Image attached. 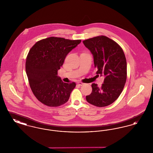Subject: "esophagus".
I'll return each mask as SVG.
<instances>
[{"label": "esophagus", "instance_id": "34e87169", "mask_svg": "<svg viewBox=\"0 0 153 153\" xmlns=\"http://www.w3.org/2000/svg\"><path fill=\"white\" fill-rule=\"evenodd\" d=\"M77 84L79 85L80 86H82V85L84 84V83L82 82H81V81H79V82H77Z\"/></svg>", "mask_w": 153, "mask_h": 153}]
</instances>
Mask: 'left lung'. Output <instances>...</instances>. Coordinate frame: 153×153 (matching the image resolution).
I'll return each instance as SVG.
<instances>
[{
	"instance_id": "obj_1",
	"label": "left lung",
	"mask_w": 153,
	"mask_h": 153,
	"mask_svg": "<svg viewBox=\"0 0 153 153\" xmlns=\"http://www.w3.org/2000/svg\"><path fill=\"white\" fill-rule=\"evenodd\" d=\"M83 44L93 55L96 74L105 77L100 87L92 84V93L86 96V100L96 107L109 105L121 94L126 81L124 53L116 42L104 36L88 39Z\"/></svg>"
}]
</instances>
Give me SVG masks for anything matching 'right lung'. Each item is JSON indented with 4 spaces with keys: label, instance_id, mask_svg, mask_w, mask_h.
Instances as JSON below:
<instances>
[{
    "label": "right lung",
    "instance_id": "right-lung-1",
    "mask_svg": "<svg viewBox=\"0 0 153 153\" xmlns=\"http://www.w3.org/2000/svg\"><path fill=\"white\" fill-rule=\"evenodd\" d=\"M81 42L51 36L37 42L30 50L26 72L33 93L42 104L56 107L68 101L76 83L64 82L57 71Z\"/></svg>",
    "mask_w": 153,
    "mask_h": 153
}]
</instances>
